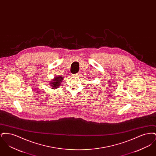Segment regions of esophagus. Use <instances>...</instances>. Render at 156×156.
Wrapping results in <instances>:
<instances>
[{"instance_id":"34e87169","label":"esophagus","mask_w":156,"mask_h":156,"mask_svg":"<svg viewBox=\"0 0 156 156\" xmlns=\"http://www.w3.org/2000/svg\"><path fill=\"white\" fill-rule=\"evenodd\" d=\"M80 73H77V74H76L74 75V76H76V77H79L80 76Z\"/></svg>"}]
</instances>
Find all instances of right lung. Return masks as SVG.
Masks as SVG:
<instances>
[{
  "label": "right lung",
  "instance_id": "obj_1",
  "mask_svg": "<svg viewBox=\"0 0 156 156\" xmlns=\"http://www.w3.org/2000/svg\"><path fill=\"white\" fill-rule=\"evenodd\" d=\"M63 80V76H57L54 77L50 82V86L51 89H57L59 87Z\"/></svg>",
  "mask_w": 156,
  "mask_h": 156
}]
</instances>
